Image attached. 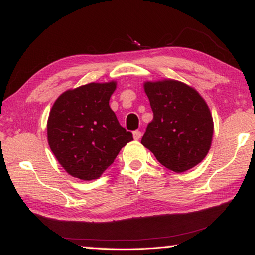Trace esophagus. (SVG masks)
Listing matches in <instances>:
<instances>
[{
    "mask_svg": "<svg viewBox=\"0 0 255 255\" xmlns=\"http://www.w3.org/2000/svg\"><path fill=\"white\" fill-rule=\"evenodd\" d=\"M132 137H133V139H135V140H138V139H139V138L141 137V132H140L139 130L133 131V132H132Z\"/></svg>",
    "mask_w": 255,
    "mask_h": 255,
    "instance_id": "34e87169",
    "label": "esophagus"
}]
</instances>
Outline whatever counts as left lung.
Segmentation results:
<instances>
[{
  "instance_id": "8db88e82",
  "label": "left lung",
  "mask_w": 255,
  "mask_h": 255,
  "mask_svg": "<svg viewBox=\"0 0 255 255\" xmlns=\"http://www.w3.org/2000/svg\"><path fill=\"white\" fill-rule=\"evenodd\" d=\"M154 117L141 144L176 173L199 164L208 154L214 133L210 110L197 90L176 80L145 82Z\"/></svg>"
}]
</instances>
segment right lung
I'll use <instances>...</instances> for the list:
<instances>
[{
    "label": "right lung",
    "mask_w": 255,
    "mask_h": 255,
    "mask_svg": "<svg viewBox=\"0 0 255 255\" xmlns=\"http://www.w3.org/2000/svg\"><path fill=\"white\" fill-rule=\"evenodd\" d=\"M116 88L115 81L82 85L60 94L51 108L47 122L49 147L74 178L99 179L132 140L109 106Z\"/></svg>",
    "instance_id": "obj_1"
}]
</instances>
